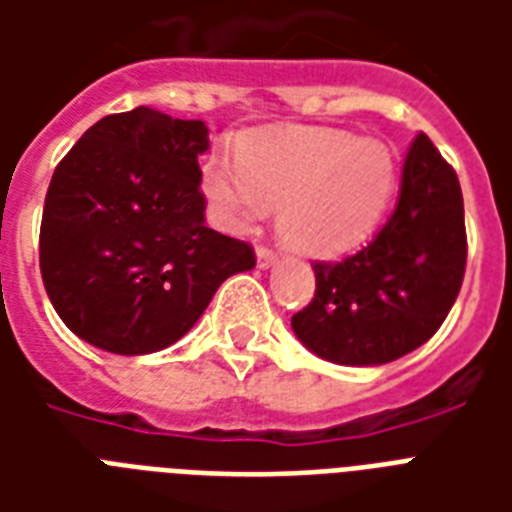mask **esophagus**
Masks as SVG:
<instances>
[{
  "label": "esophagus",
  "mask_w": 512,
  "mask_h": 512,
  "mask_svg": "<svg viewBox=\"0 0 512 512\" xmlns=\"http://www.w3.org/2000/svg\"><path fill=\"white\" fill-rule=\"evenodd\" d=\"M273 263H276V252L268 247H257V265L260 268H271Z\"/></svg>",
  "instance_id": "obj_1"
}]
</instances>
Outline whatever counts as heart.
Instances as JSON below:
<instances>
[{
    "mask_svg": "<svg viewBox=\"0 0 512 512\" xmlns=\"http://www.w3.org/2000/svg\"><path fill=\"white\" fill-rule=\"evenodd\" d=\"M396 156L382 140L340 130L257 135L241 156L204 164L209 209L225 231L247 233L281 207V236L313 257L358 247L396 191Z\"/></svg>",
    "mask_w": 512,
    "mask_h": 512,
    "instance_id": "b5f03b06",
    "label": "heart"
}]
</instances>
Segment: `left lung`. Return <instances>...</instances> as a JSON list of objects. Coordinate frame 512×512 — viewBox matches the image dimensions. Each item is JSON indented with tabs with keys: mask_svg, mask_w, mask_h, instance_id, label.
I'll list each match as a JSON object with an SVG mask.
<instances>
[{
	"mask_svg": "<svg viewBox=\"0 0 512 512\" xmlns=\"http://www.w3.org/2000/svg\"><path fill=\"white\" fill-rule=\"evenodd\" d=\"M468 260L457 172L417 135L382 231L340 263H316V295L292 316L305 348L342 366H380L436 335Z\"/></svg>",
	"mask_w": 512,
	"mask_h": 512,
	"instance_id": "8db88e82",
	"label": "left lung"
}]
</instances>
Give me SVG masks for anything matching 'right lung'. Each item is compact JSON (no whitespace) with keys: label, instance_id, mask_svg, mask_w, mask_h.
I'll use <instances>...</instances> for the list:
<instances>
[{"label":"right lung","instance_id":"add662e5","mask_svg":"<svg viewBox=\"0 0 512 512\" xmlns=\"http://www.w3.org/2000/svg\"><path fill=\"white\" fill-rule=\"evenodd\" d=\"M207 124L138 106L103 116L63 156L44 199L39 268L71 332L119 356L170 348L249 244L204 223Z\"/></svg>","mask_w":512,"mask_h":512}]
</instances>
